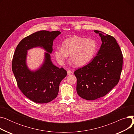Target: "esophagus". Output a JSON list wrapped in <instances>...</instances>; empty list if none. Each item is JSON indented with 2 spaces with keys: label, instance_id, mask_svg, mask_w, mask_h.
I'll list each match as a JSON object with an SVG mask.
<instances>
[{
  "label": "esophagus",
  "instance_id": "esophagus-1",
  "mask_svg": "<svg viewBox=\"0 0 134 134\" xmlns=\"http://www.w3.org/2000/svg\"><path fill=\"white\" fill-rule=\"evenodd\" d=\"M72 73V72L71 71V70H68V71H67L68 75H70V74H71Z\"/></svg>",
  "mask_w": 134,
  "mask_h": 134
}]
</instances>
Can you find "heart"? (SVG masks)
Wrapping results in <instances>:
<instances>
[{
    "label": "heart",
    "instance_id": "1",
    "mask_svg": "<svg viewBox=\"0 0 134 134\" xmlns=\"http://www.w3.org/2000/svg\"><path fill=\"white\" fill-rule=\"evenodd\" d=\"M98 45L95 40L79 36L65 40L62 47H57L55 56L58 62L63 64L70 55V59L76 66H81L92 60L97 52Z\"/></svg>",
    "mask_w": 134,
    "mask_h": 134
}]
</instances>
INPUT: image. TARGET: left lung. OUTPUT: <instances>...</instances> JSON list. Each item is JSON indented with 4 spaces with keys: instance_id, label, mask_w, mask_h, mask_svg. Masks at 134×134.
Segmentation results:
<instances>
[{
    "instance_id": "left-lung-1",
    "label": "left lung",
    "mask_w": 134,
    "mask_h": 134,
    "mask_svg": "<svg viewBox=\"0 0 134 134\" xmlns=\"http://www.w3.org/2000/svg\"><path fill=\"white\" fill-rule=\"evenodd\" d=\"M102 44L87 65L76 69V92L82 98L92 100L107 94L118 83L123 67V54L115 38L100 31Z\"/></svg>"
}]
</instances>
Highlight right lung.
<instances>
[{
    "instance_id": "obj_1",
    "label": "right lung",
    "mask_w": 134,
    "mask_h": 134,
    "mask_svg": "<svg viewBox=\"0 0 134 134\" xmlns=\"http://www.w3.org/2000/svg\"><path fill=\"white\" fill-rule=\"evenodd\" d=\"M59 31H39L24 38L17 45L12 61V69L18 88L32 102L43 104L52 101L57 97L60 83L67 72L63 68L53 65L51 56L46 53L45 63L36 72L30 71L26 67V51L40 46L49 53L53 51L54 40L60 34Z\"/></svg>"
}]
</instances>
